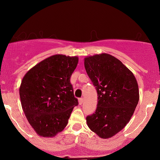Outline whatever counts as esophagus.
<instances>
[{
	"mask_svg": "<svg viewBox=\"0 0 160 160\" xmlns=\"http://www.w3.org/2000/svg\"><path fill=\"white\" fill-rule=\"evenodd\" d=\"M83 98H79V104H82V102H83Z\"/></svg>",
	"mask_w": 160,
	"mask_h": 160,
	"instance_id": "esophagus-1",
	"label": "esophagus"
}]
</instances>
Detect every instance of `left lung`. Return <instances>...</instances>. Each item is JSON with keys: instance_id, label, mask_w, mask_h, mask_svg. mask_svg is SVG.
Wrapping results in <instances>:
<instances>
[{"instance_id": "8db88e82", "label": "left lung", "mask_w": 160, "mask_h": 160, "mask_svg": "<svg viewBox=\"0 0 160 160\" xmlns=\"http://www.w3.org/2000/svg\"><path fill=\"white\" fill-rule=\"evenodd\" d=\"M84 65L98 94L96 110L86 117L88 126L102 138L113 137L129 122L138 103L136 79L109 54L87 57Z\"/></svg>"}]
</instances>
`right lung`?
I'll return each instance as SVG.
<instances>
[{
    "instance_id": "right-lung-1",
    "label": "right lung",
    "mask_w": 160,
    "mask_h": 160,
    "mask_svg": "<svg viewBox=\"0 0 160 160\" xmlns=\"http://www.w3.org/2000/svg\"><path fill=\"white\" fill-rule=\"evenodd\" d=\"M78 57L55 55L27 72L19 88L22 107L31 126L40 136L53 137L68 122L78 105L71 77Z\"/></svg>"
}]
</instances>
